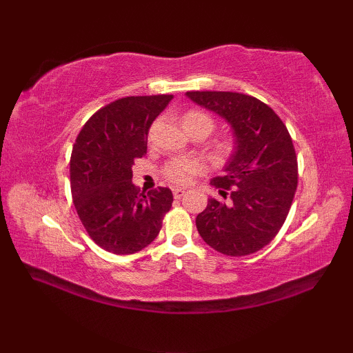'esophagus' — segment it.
I'll return each instance as SVG.
<instances>
[{"instance_id": "esophagus-1", "label": "esophagus", "mask_w": 353, "mask_h": 353, "mask_svg": "<svg viewBox=\"0 0 353 353\" xmlns=\"http://www.w3.org/2000/svg\"><path fill=\"white\" fill-rule=\"evenodd\" d=\"M186 194V191L185 190H182V188H176V190H172V196H174V199H182L183 196Z\"/></svg>"}]
</instances>
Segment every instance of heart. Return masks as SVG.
<instances>
[{"label": "heart", "mask_w": 353, "mask_h": 353, "mask_svg": "<svg viewBox=\"0 0 353 353\" xmlns=\"http://www.w3.org/2000/svg\"><path fill=\"white\" fill-rule=\"evenodd\" d=\"M183 127H205L208 132L212 130L214 121L212 118L208 114H203V112L199 110H191L183 117ZM228 142H221L219 145L220 152H224L228 150ZM205 170V163L203 161L197 159V157H177V159L170 161L163 168V174L170 179L171 182H174L177 185H185L190 183L191 179L203 172Z\"/></svg>", "instance_id": "heart-1"}]
</instances>
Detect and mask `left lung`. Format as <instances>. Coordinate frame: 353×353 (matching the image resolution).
<instances>
[{
  "mask_svg": "<svg viewBox=\"0 0 353 353\" xmlns=\"http://www.w3.org/2000/svg\"><path fill=\"white\" fill-rule=\"evenodd\" d=\"M186 97L230 125L234 150L211 183L224 199H209L196 219L200 236L223 254L245 256L276 236L297 188V157L287 127L250 95L194 91Z\"/></svg>",
  "mask_w": 353,
  "mask_h": 353,
  "instance_id": "8db88e82",
  "label": "left lung"
}]
</instances>
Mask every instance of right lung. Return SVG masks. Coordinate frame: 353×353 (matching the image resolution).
<instances>
[{
	"label": "right lung",
	"mask_w": 353,
	"mask_h": 353,
	"mask_svg": "<svg viewBox=\"0 0 353 353\" xmlns=\"http://www.w3.org/2000/svg\"><path fill=\"white\" fill-rule=\"evenodd\" d=\"M172 95L125 97L88 119L74 142L70 176L74 206L94 241L115 254L144 249L159 234L172 192L139 194L134 159L147 153L148 129Z\"/></svg>",
	"instance_id": "right-lung-1"
}]
</instances>
